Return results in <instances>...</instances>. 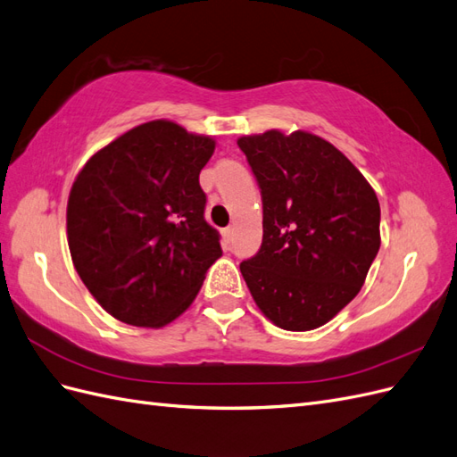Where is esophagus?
<instances>
[{"mask_svg": "<svg viewBox=\"0 0 457 457\" xmlns=\"http://www.w3.org/2000/svg\"><path fill=\"white\" fill-rule=\"evenodd\" d=\"M221 237H224V243H226V245H229L231 239H233V229H231V228L221 229Z\"/></svg>", "mask_w": 457, "mask_h": 457, "instance_id": "1", "label": "esophagus"}]
</instances>
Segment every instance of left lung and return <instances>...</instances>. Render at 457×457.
Masks as SVG:
<instances>
[{
	"label": "left lung",
	"mask_w": 457,
	"mask_h": 457,
	"mask_svg": "<svg viewBox=\"0 0 457 457\" xmlns=\"http://www.w3.org/2000/svg\"><path fill=\"white\" fill-rule=\"evenodd\" d=\"M237 145L264 206L262 246L241 262L243 279L273 325L318 329L360 293L379 253L377 195L341 151L304 129H268Z\"/></svg>",
	"instance_id": "left-lung-1"
}]
</instances>
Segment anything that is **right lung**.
<instances>
[{
	"label": "right lung",
	"mask_w": 457,
	"mask_h": 457,
	"mask_svg": "<svg viewBox=\"0 0 457 457\" xmlns=\"http://www.w3.org/2000/svg\"><path fill=\"white\" fill-rule=\"evenodd\" d=\"M214 149V137L161 119L128 129L78 172L67 204L72 264L112 318L161 329L195 301L221 256L199 186Z\"/></svg>",
	"instance_id": "right-lung-1"
}]
</instances>
